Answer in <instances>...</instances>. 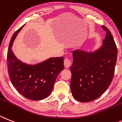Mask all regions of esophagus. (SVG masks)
Segmentation results:
<instances>
[{"instance_id": "obj_1", "label": "esophagus", "mask_w": 122, "mask_h": 122, "mask_svg": "<svg viewBox=\"0 0 122 122\" xmlns=\"http://www.w3.org/2000/svg\"><path fill=\"white\" fill-rule=\"evenodd\" d=\"M71 61H70V60H69V58H66L64 60V66L66 67V68H68L70 66V65H71Z\"/></svg>"}]
</instances>
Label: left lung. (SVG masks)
Here are the masks:
<instances>
[{
	"label": "left lung",
	"instance_id": "obj_1",
	"mask_svg": "<svg viewBox=\"0 0 122 122\" xmlns=\"http://www.w3.org/2000/svg\"><path fill=\"white\" fill-rule=\"evenodd\" d=\"M107 31L102 46L94 52L77 49L73 52L70 88L74 98L82 102L100 97L112 82L115 71L117 48L110 30Z\"/></svg>",
	"mask_w": 122,
	"mask_h": 122
}]
</instances>
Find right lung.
Listing matches in <instances>:
<instances>
[{
	"instance_id": "add662e5",
	"label": "right lung",
	"mask_w": 122,
	"mask_h": 122,
	"mask_svg": "<svg viewBox=\"0 0 122 122\" xmlns=\"http://www.w3.org/2000/svg\"><path fill=\"white\" fill-rule=\"evenodd\" d=\"M22 26L12 35L7 53L9 76L16 90L26 98L40 101L50 95L58 74L64 68V58H50L40 63L29 65L15 57L12 44Z\"/></svg>"
}]
</instances>
